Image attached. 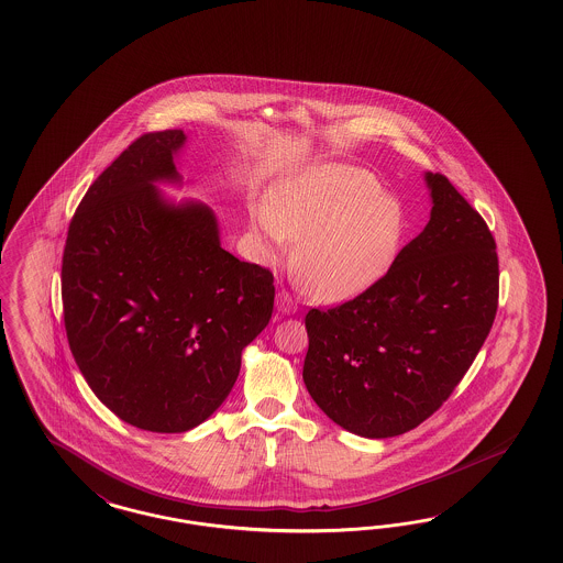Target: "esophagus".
<instances>
[{"label":"esophagus","mask_w":563,"mask_h":563,"mask_svg":"<svg viewBox=\"0 0 563 563\" xmlns=\"http://www.w3.org/2000/svg\"><path fill=\"white\" fill-rule=\"evenodd\" d=\"M276 309L280 313H285V316H290V313L297 311V306L292 303V299H290L287 290H278V295H276Z\"/></svg>","instance_id":"obj_1"}]
</instances>
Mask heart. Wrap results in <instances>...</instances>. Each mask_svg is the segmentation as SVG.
<instances>
[{
	"mask_svg": "<svg viewBox=\"0 0 563 563\" xmlns=\"http://www.w3.org/2000/svg\"><path fill=\"white\" fill-rule=\"evenodd\" d=\"M266 260L287 254L307 292L324 303L353 299L393 268L407 235L400 200L369 170L324 165L274 189L256 214Z\"/></svg>",
	"mask_w": 563,
	"mask_h": 563,
	"instance_id": "heart-1",
	"label": "heart"
}]
</instances>
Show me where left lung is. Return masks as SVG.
Returning <instances> with one entry per match:
<instances>
[{
	"label": "left lung",
	"mask_w": 563,
	"mask_h": 563,
	"mask_svg": "<svg viewBox=\"0 0 563 563\" xmlns=\"http://www.w3.org/2000/svg\"><path fill=\"white\" fill-rule=\"evenodd\" d=\"M431 219L374 287L309 309L303 382L342 429L382 440L421 426L473 365L499 297L495 239L445 175L426 173Z\"/></svg>",
	"instance_id": "left-lung-1"
}]
</instances>
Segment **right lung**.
I'll return each instance as SVG.
<instances>
[{
	"label": "right lung",
	"mask_w": 563,
	"mask_h": 563,
	"mask_svg": "<svg viewBox=\"0 0 563 563\" xmlns=\"http://www.w3.org/2000/svg\"><path fill=\"white\" fill-rule=\"evenodd\" d=\"M181 130L134 140L69 222L62 299L86 384L121 421L154 433L200 426L229 396L241 351L273 318L268 268L224 252L214 212L170 205Z\"/></svg>",
	"instance_id": "1"
}]
</instances>
